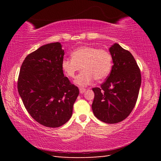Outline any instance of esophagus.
I'll list each match as a JSON object with an SVG mask.
<instances>
[{"instance_id": "1", "label": "esophagus", "mask_w": 161, "mask_h": 161, "mask_svg": "<svg viewBox=\"0 0 161 161\" xmlns=\"http://www.w3.org/2000/svg\"><path fill=\"white\" fill-rule=\"evenodd\" d=\"M86 89L82 88V87H80V94H84V92H86Z\"/></svg>"}]
</instances>
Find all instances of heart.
Returning a JSON list of instances; mask_svg holds the SVG:
<instances>
[{"label": "heart", "instance_id": "b5f03b06", "mask_svg": "<svg viewBox=\"0 0 161 161\" xmlns=\"http://www.w3.org/2000/svg\"><path fill=\"white\" fill-rule=\"evenodd\" d=\"M72 58H64L62 67L69 77L74 78L82 67L84 69L75 80L80 86L92 84L94 79L102 80L109 75L112 67V58L108 51L94 46H82L71 54Z\"/></svg>", "mask_w": 161, "mask_h": 161}]
</instances>
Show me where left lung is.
I'll return each mask as SVG.
<instances>
[{
    "mask_svg": "<svg viewBox=\"0 0 161 161\" xmlns=\"http://www.w3.org/2000/svg\"><path fill=\"white\" fill-rule=\"evenodd\" d=\"M113 64L101 87L92 89L94 116L107 124H116L129 116L134 108L141 84L139 68L131 53L114 43L109 48Z\"/></svg>",
    "mask_w": 161,
    "mask_h": 161,
    "instance_id": "obj_1",
    "label": "left lung"
}]
</instances>
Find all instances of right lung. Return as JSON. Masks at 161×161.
I'll use <instances>...</instances> for the list:
<instances>
[{
    "instance_id": "right-lung-1",
    "label": "right lung",
    "mask_w": 161,
    "mask_h": 161,
    "mask_svg": "<svg viewBox=\"0 0 161 161\" xmlns=\"http://www.w3.org/2000/svg\"><path fill=\"white\" fill-rule=\"evenodd\" d=\"M64 54L61 43L42 45L24 59L18 77V93L28 112L50 128L69 121L80 93L78 87L64 77Z\"/></svg>"
}]
</instances>
